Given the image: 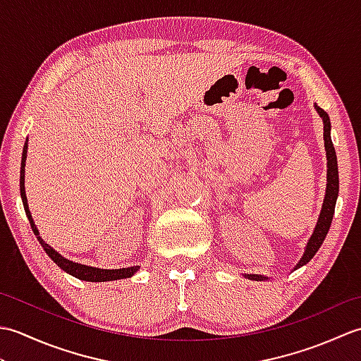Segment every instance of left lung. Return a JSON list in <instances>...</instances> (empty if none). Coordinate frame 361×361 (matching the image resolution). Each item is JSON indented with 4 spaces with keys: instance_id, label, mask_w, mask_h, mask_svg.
<instances>
[{
    "instance_id": "left-lung-1",
    "label": "left lung",
    "mask_w": 361,
    "mask_h": 361,
    "mask_svg": "<svg viewBox=\"0 0 361 361\" xmlns=\"http://www.w3.org/2000/svg\"><path fill=\"white\" fill-rule=\"evenodd\" d=\"M317 106V111L319 113V116L323 118L324 122V147L327 152V189H326V197H324V203H323V209H321L318 224L315 226V231H313L310 240L307 243V248H305V252L302 259L299 260V264L296 268L302 267L309 262V260L317 255V251L319 250L321 245H323L326 235L329 233V228H331L332 219H334V212H335V204H336V197H338V164H336V155H335V147L331 140V119H329V114L321 109V106ZM248 278L256 279V281H262L265 279L264 276H257V274H247Z\"/></svg>"
}]
</instances>
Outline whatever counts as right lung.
Listing matches in <instances>:
<instances>
[{
	"mask_svg": "<svg viewBox=\"0 0 361 361\" xmlns=\"http://www.w3.org/2000/svg\"><path fill=\"white\" fill-rule=\"evenodd\" d=\"M26 153H27V140L25 142V149H23V155H21V171H20V194H21V200H23V206H25L26 211V217L30 224V228H32L34 234L37 235L38 242L43 247V250L46 251L54 262H56L63 271L70 273L71 276L82 281H88V282H105V281H116V279H124V278H130L137 271V267H128V268H119V270H101V268H94V267H87V265H80L71 262L65 257H62L59 255L56 250H52L48 243H44L43 239L38 234V229L34 225L32 216H30L29 206H27V198H26V192H25V164H26Z\"/></svg>",
	"mask_w": 361,
	"mask_h": 361,
	"instance_id": "1",
	"label": "right lung"
}]
</instances>
